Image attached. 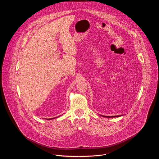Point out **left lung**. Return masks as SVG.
Returning a JSON list of instances; mask_svg holds the SVG:
<instances>
[{
	"mask_svg": "<svg viewBox=\"0 0 159 159\" xmlns=\"http://www.w3.org/2000/svg\"><path fill=\"white\" fill-rule=\"evenodd\" d=\"M104 116V117H118V116Z\"/></svg>",
	"mask_w": 159,
	"mask_h": 159,
	"instance_id": "left-lung-1",
	"label": "left lung"
}]
</instances>
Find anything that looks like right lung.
<instances>
[{
    "label": "right lung",
    "instance_id": "1",
    "mask_svg": "<svg viewBox=\"0 0 159 159\" xmlns=\"http://www.w3.org/2000/svg\"><path fill=\"white\" fill-rule=\"evenodd\" d=\"M54 119V118H53ZM51 119H49V120H51Z\"/></svg>",
    "mask_w": 159,
    "mask_h": 159
}]
</instances>
